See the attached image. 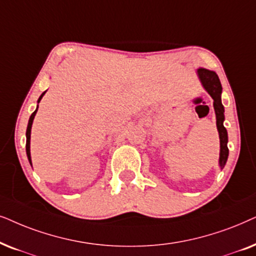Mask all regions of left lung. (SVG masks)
<instances>
[{
  "instance_id": "1",
  "label": "left lung",
  "mask_w": 256,
  "mask_h": 256,
  "mask_svg": "<svg viewBox=\"0 0 256 256\" xmlns=\"http://www.w3.org/2000/svg\"><path fill=\"white\" fill-rule=\"evenodd\" d=\"M199 80L202 82V86L205 90L210 94V96L213 98L214 103V110H216V128L219 131V138H220V158H219V165L221 168H224L226 165L227 158H228V136L227 130L224 126V105L221 103V92H222V86H221L220 80L218 74L214 71L204 69V68H199L196 71Z\"/></svg>"
}]
</instances>
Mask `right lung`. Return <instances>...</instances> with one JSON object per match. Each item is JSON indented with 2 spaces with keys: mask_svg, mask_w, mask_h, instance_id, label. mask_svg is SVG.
<instances>
[{
  "mask_svg": "<svg viewBox=\"0 0 256 256\" xmlns=\"http://www.w3.org/2000/svg\"><path fill=\"white\" fill-rule=\"evenodd\" d=\"M44 94H46V91H44V92H43L42 94H40V97L38 98V102H37V103H40V100H42V97L44 96ZM37 108H38V105H37ZM37 108H36L35 111L32 112V114L30 116V118H29V122H28V128H26V156H28V159H29L30 165H32V156H30V134H32V122H34V118H35V116H36Z\"/></svg>",
  "mask_w": 256,
  "mask_h": 256,
  "instance_id": "obj_1",
  "label": "right lung"
}]
</instances>
